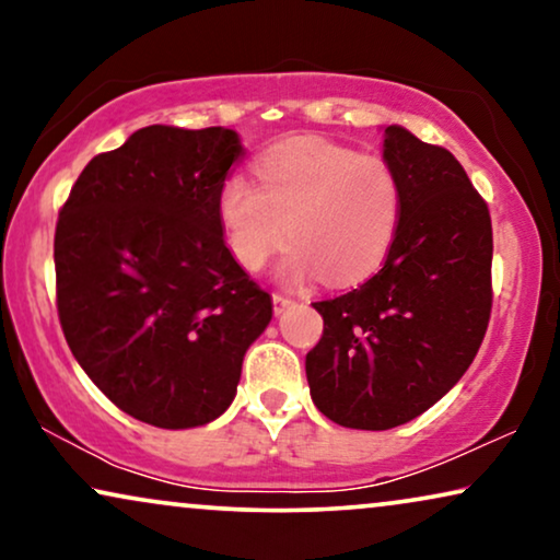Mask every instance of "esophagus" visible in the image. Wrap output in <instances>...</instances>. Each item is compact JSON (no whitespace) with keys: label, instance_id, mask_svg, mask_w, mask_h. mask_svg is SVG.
<instances>
[{"label":"esophagus","instance_id":"34e87169","mask_svg":"<svg viewBox=\"0 0 560 560\" xmlns=\"http://www.w3.org/2000/svg\"><path fill=\"white\" fill-rule=\"evenodd\" d=\"M290 303H293V301H290L288 295H280V293H275V295H272V311H275V316H280V313L285 311Z\"/></svg>","mask_w":560,"mask_h":560}]
</instances>
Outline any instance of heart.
<instances>
[{
    "instance_id": "1",
    "label": "heart",
    "mask_w": 560,
    "mask_h": 560,
    "mask_svg": "<svg viewBox=\"0 0 560 560\" xmlns=\"http://www.w3.org/2000/svg\"><path fill=\"white\" fill-rule=\"evenodd\" d=\"M259 183L229 175L217 211L236 262L262 270L290 234L280 278L320 272L331 285L372 275L402 219V183L387 160L324 137H290L257 160Z\"/></svg>"
}]
</instances>
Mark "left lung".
Returning <instances> with one entry per match:
<instances>
[{
  "instance_id": "1",
  "label": "left lung",
  "mask_w": 560,
  "mask_h": 560,
  "mask_svg": "<svg viewBox=\"0 0 560 560\" xmlns=\"http://www.w3.org/2000/svg\"><path fill=\"white\" fill-rule=\"evenodd\" d=\"M402 183V219L382 270L313 303L324 336L305 357L311 400L328 420L387 431L441 400L477 357L492 311V219L448 150L382 129Z\"/></svg>"
}]
</instances>
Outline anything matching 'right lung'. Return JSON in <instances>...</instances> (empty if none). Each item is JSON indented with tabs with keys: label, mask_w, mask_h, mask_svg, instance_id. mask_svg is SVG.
Returning a JSON list of instances; mask_svg holds the SVG:
<instances>
[{
	"label": "right lung",
	"mask_w": 560,
	"mask_h": 560,
	"mask_svg": "<svg viewBox=\"0 0 560 560\" xmlns=\"http://www.w3.org/2000/svg\"><path fill=\"white\" fill-rule=\"evenodd\" d=\"M234 129H137L83 167L56 226L58 316L75 362L127 416L196 428L236 395L272 298L224 242Z\"/></svg>",
	"instance_id": "add662e5"
}]
</instances>
